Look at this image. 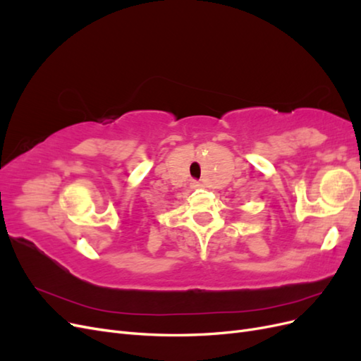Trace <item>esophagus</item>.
Here are the masks:
<instances>
[{
  "instance_id": "1",
  "label": "esophagus",
  "mask_w": 361,
  "mask_h": 361,
  "mask_svg": "<svg viewBox=\"0 0 361 361\" xmlns=\"http://www.w3.org/2000/svg\"><path fill=\"white\" fill-rule=\"evenodd\" d=\"M191 187L192 188H199L200 187V182L199 180H191Z\"/></svg>"
}]
</instances>
